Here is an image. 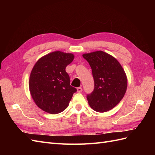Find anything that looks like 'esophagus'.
<instances>
[{"label":"esophagus","instance_id":"obj_1","mask_svg":"<svg viewBox=\"0 0 155 155\" xmlns=\"http://www.w3.org/2000/svg\"><path fill=\"white\" fill-rule=\"evenodd\" d=\"M82 88L81 87H78V88H77V91H78V92H79V93H80V92H82Z\"/></svg>","mask_w":155,"mask_h":155}]
</instances>
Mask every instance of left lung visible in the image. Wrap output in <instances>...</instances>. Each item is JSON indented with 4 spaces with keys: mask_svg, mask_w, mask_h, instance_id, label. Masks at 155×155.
Wrapping results in <instances>:
<instances>
[{
    "mask_svg": "<svg viewBox=\"0 0 155 155\" xmlns=\"http://www.w3.org/2000/svg\"><path fill=\"white\" fill-rule=\"evenodd\" d=\"M90 64L94 80V91L87 96L88 103L96 112H107L124 97L127 78L124 68L115 58L103 51L83 54Z\"/></svg>",
    "mask_w": 155,
    "mask_h": 155,
    "instance_id": "obj_1",
    "label": "left lung"
}]
</instances>
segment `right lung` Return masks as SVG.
Instances as JSON below:
<instances>
[{"instance_id": "right-lung-1", "label": "right lung", "mask_w": 155, "mask_h": 155, "mask_svg": "<svg viewBox=\"0 0 155 155\" xmlns=\"http://www.w3.org/2000/svg\"><path fill=\"white\" fill-rule=\"evenodd\" d=\"M74 55L55 51L41 57L33 67L29 89L36 105L50 114H58L66 109L76 88L70 84L65 68Z\"/></svg>"}]
</instances>
